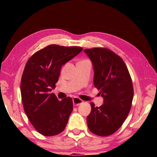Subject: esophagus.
Instances as JSON below:
<instances>
[{"instance_id": "esophagus-1", "label": "esophagus", "mask_w": 157, "mask_h": 157, "mask_svg": "<svg viewBox=\"0 0 157 157\" xmlns=\"http://www.w3.org/2000/svg\"><path fill=\"white\" fill-rule=\"evenodd\" d=\"M73 105H80L81 103L83 102V100H82L81 99H79V98H77V97H75L73 98Z\"/></svg>"}]
</instances>
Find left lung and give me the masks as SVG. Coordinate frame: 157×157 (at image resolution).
I'll list each match as a JSON object with an SVG mask.
<instances>
[{"mask_svg": "<svg viewBox=\"0 0 157 157\" xmlns=\"http://www.w3.org/2000/svg\"><path fill=\"white\" fill-rule=\"evenodd\" d=\"M84 52L94 67V86L104 99L99 107L91 103L87 124L98 136H109L120 128L129 113L134 96L131 77L122 58L111 50L94 48Z\"/></svg>", "mask_w": 157, "mask_h": 157, "instance_id": "left-lung-1", "label": "left lung"}]
</instances>
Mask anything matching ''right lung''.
I'll return each mask as SVG.
<instances>
[{"instance_id": "add662e5", "label": "right lung", "mask_w": 157, "mask_h": 157, "mask_svg": "<svg viewBox=\"0 0 157 157\" xmlns=\"http://www.w3.org/2000/svg\"><path fill=\"white\" fill-rule=\"evenodd\" d=\"M82 50L50 45L34 53L26 63L21 82L23 109L31 124L44 136L60 134L68 123L73 111L72 98L59 101L50 91L55 88L62 66Z\"/></svg>"}]
</instances>
